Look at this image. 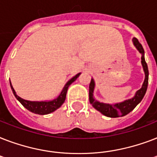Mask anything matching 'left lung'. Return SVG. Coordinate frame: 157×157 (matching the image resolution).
<instances>
[{"instance_id":"1","label":"left lung","mask_w":157,"mask_h":157,"mask_svg":"<svg viewBox=\"0 0 157 157\" xmlns=\"http://www.w3.org/2000/svg\"><path fill=\"white\" fill-rule=\"evenodd\" d=\"M133 43H134V46L136 49L139 50V52L142 54L141 57V63L143 65V68H144V73H145V79H144V82L142 86V88L137 91L135 93V95L132 98L127 99V100L121 102V103H115V104H110V103H100L94 98V86L95 83L94 79H91L90 84V103L92 104L96 110H98V112L106 117H124L125 115L133 111L134 107H136L137 105L139 104L144 98L145 94H146L147 89V85H148V68H147V64L145 59H144V50L142 45L139 43L138 39L135 37L133 38Z\"/></svg>"}]
</instances>
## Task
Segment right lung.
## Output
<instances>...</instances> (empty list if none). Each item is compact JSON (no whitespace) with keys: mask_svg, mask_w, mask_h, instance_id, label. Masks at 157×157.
I'll use <instances>...</instances> for the list:
<instances>
[{"mask_svg":"<svg viewBox=\"0 0 157 157\" xmlns=\"http://www.w3.org/2000/svg\"><path fill=\"white\" fill-rule=\"evenodd\" d=\"M80 75H81V73L76 74V76H73L71 80H69L67 82L66 85H65V86L63 87V90H62L61 94H59V97L51 101H40V102H39V101H28L25 100V99H23L19 96L17 95L15 90H13V86L11 85L10 81V87L12 91H13V95L15 96V98L20 102V103L23 105V107L27 108L28 111H30V112H33V113H36V114L46 115L54 112L55 110H57L59 107H61L62 104L64 103V101L66 99L67 92L69 86L72 82L76 81Z\"/></svg>","mask_w":157,"mask_h":157,"instance_id":"right-lung-1","label":"right lung"}]
</instances>
